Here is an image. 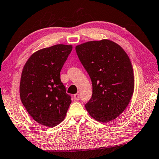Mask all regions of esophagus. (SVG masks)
<instances>
[{"label": "esophagus", "mask_w": 159, "mask_h": 159, "mask_svg": "<svg viewBox=\"0 0 159 159\" xmlns=\"http://www.w3.org/2000/svg\"><path fill=\"white\" fill-rule=\"evenodd\" d=\"M74 98H75V100H76V101H78V100L80 99V94H78V93L75 94Z\"/></svg>", "instance_id": "34e87169"}]
</instances>
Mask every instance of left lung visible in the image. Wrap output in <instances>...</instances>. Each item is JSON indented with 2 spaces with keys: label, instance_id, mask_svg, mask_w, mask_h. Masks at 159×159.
<instances>
[{
  "label": "left lung",
  "instance_id": "1",
  "mask_svg": "<svg viewBox=\"0 0 159 159\" xmlns=\"http://www.w3.org/2000/svg\"><path fill=\"white\" fill-rule=\"evenodd\" d=\"M91 78L93 93L85 107L99 122L110 121L126 110L134 91V76L129 56L112 40L89 41L75 47Z\"/></svg>",
  "mask_w": 159,
  "mask_h": 159
}]
</instances>
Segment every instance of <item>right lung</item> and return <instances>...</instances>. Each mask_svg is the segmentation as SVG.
Returning <instances> with one entry per match:
<instances>
[{"instance_id":"1","label":"right lung","mask_w":159,"mask_h":159,"mask_svg":"<svg viewBox=\"0 0 159 159\" xmlns=\"http://www.w3.org/2000/svg\"><path fill=\"white\" fill-rule=\"evenodd\" d=\"M72 45L56 44L30 56L22 70L19 93L22 104L35 121L54 127L65 119L71 103L60 72Z\"/></svg>"}]
</instances>
